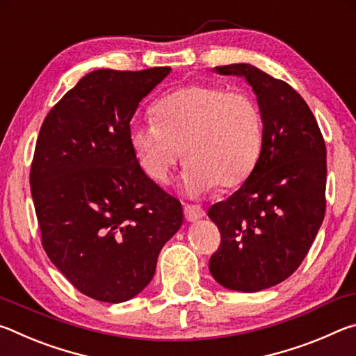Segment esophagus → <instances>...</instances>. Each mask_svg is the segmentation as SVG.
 <instances>
[{"label":"esophagus","mask_w":356,"mask_h":356,"mask_svg":"<svg viewBox=\"0 0 356 356\" xmlns=\"http://www.w3.org/2000/svg\"><path fill=\"white\" fill-rule=\"evenodd\" d=\"M184 213H185V218L186 221H197L200 218H202L204 215H206V212L201 207L197 206H185L184 207Z\"/></svg>","instance_id":"34e87169"}]
</instances>
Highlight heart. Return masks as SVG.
Returning <instances> with one entry per match:
<instances>
[{
    "label": "heart",
    "mask_w": 356,
    "mask_h": 356,
    "mask_svg": "<svg viewBox=\"0 0 356 356\" xmlns=\"http://www.w3.org/2000/svg\"><path fill=\"white\" fill-rule=\"evenodd\" d=\"M155 120H134L130 144L141 170L156 184L188 161L182 185L191 196L242 185L262 149V118L250 94L220 84H186L154 105Z\"/></svg>",
    "instance_id": "obj_1"
}]
</instances>
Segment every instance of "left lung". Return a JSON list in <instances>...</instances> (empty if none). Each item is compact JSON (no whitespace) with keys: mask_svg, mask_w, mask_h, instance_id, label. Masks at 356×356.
Here are the masks:
<instances>
[{"mask_svg":"<svg viewBox=\"0 0 356 356\" xmlns=\"http://www.w3.org/2000/svg\"><path fill=\"white\" fill-rule=\"evenodd\" d=\"M215 72L248 81L264 130L251 176L209 209L221 234L209 270L222 287L257 292L287 280L314 242L327 206V147L314 114L286 81L251 64Z\"/></svg>","mask_w":356,"mask_h":356,"instance_id":"obj_1","label":"left lung"}]
</instances>
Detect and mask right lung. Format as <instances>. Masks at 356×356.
Wrapping results in <instances>:
<instances>
[{"label":"right lung","mask_w":356,"mask_h":356,"mask_svg":"<svg viewBox=\"0 0 356 356\" xmlns=\"http://www.w3.org/2000/svg\"><path fill=\"white\" fill-rule=\"evenodd\" d=\"M170 72L94 70L51 108L39 131L29 182L42 246L94 300L136 297L184 222L180 202L144 174L129 138L140 102Z\"/></svg>","instance_id":"obj_1"}]
</instances>
